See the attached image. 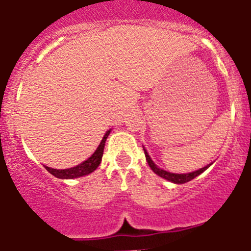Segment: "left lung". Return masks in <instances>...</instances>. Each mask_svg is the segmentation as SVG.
Here are the masks:
<instances>
[{
  "label": "left lung",
  "instance_id": "left-lung-1",
  "mask_svg": "<svg viewBox=\"0 0 251 251\" xmlns=\"http://www.w3.org/2000/svg\"><path fill=\"white\" fill-rule=\"evenodd\" d=\"M144 151H145L146 161H148V164H149V166L151 168V170H152L155 174H157L159 176H161V177H164V179L169 180V181H171V182H175V184H185V182H187V181H191L193 179H195L196 176L200 175L201 173H204V171L210 166V165H207V166H205V168L200 169V170H196V171H194V173H190V174H171V173H168V171L162 170V169L157 168L156 165L152 162V160L150 159V156H149V153L146 152L145 149H144Z\"/></svg>",
  "mask_w": 251,
  "mask_h": 251
}]
</instances>
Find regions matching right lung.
Returning a JSON list of instances; mask_svg holds the SVG:
<instances>
[{
    "label": "right lung",
    "mask_w": 251,
    "mask_h": 251,
    "mask_svg": "<svg viewBox=\"0 0 251 251\" xmlns=\"http://www.w3.org/2000/svg\"><path fill=\"white\" fill-rule=\"evenodd\" d=\"M110 131H107L103 136L102 141L100 142V145H99L98 150L95 151L92 153V156L90 159H87L86 161H83L82 164L77 165L75 168L71 169H65V170H56V169H51V168H46V170L49 171L50 174H52L53 176L58 177V179H75V177H80V176H85L91 174L92 171L96 170L98 166L100 165L101 159H102V153H103V148H105V141L109 136Z\"/></svg>",
    "instance_id": "right-lung-1"
}]
</instances>
